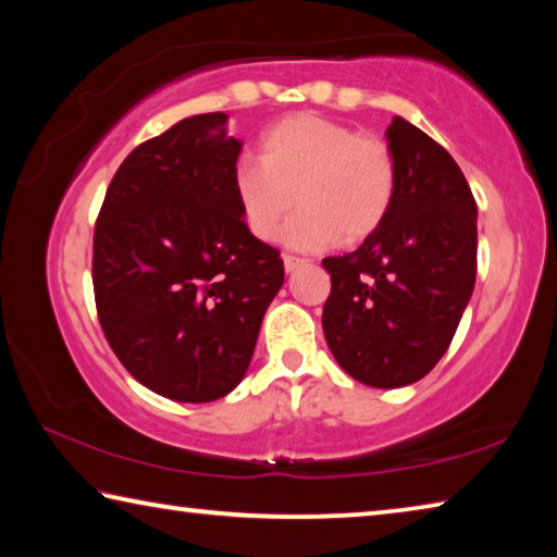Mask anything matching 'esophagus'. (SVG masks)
Wrapping results in <instances>:
<instances>
[{"mask_svg": "<svg viewBox=\"0 0 557 557\" xmlns=\"http://www.w3.org/2000/svg\"><path fill=\"white\" fill-rule=\"evenodd\" d=\"M282 260H285V270L287 272H295L297 268H301V265H305V258H297V256H285V258H282Z\"/></svg>", "mask_w": 557, "mask_h": 557, "instance_id": "obj_1", "label": "esophagus"}]
</instances>
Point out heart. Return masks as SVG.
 <instances>
[{"mask_svg": "<svg viewBox=\"0 0 557 557\" xmlns=\"http://www.w3.org/2000/svg\"><path fill=\"white\" fill-rule=\"evenodd\" d=\"M398 191V164L379 135L312 112L282 117L258 139V162H240L233 194L248 231L295 248L358 245L381 228Z\"/></svg>", "mask_w": 557, "mask_h": 557, "instance_id": "heart-1", "label": "heart"}]
</instances>
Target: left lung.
<instances>
[{
    "instance_id": "1",
    "label": "left lung",
    "mask_w": 557,
    "mask_h": 557,
    "mask_svg": "<svg viewBox=\"0 0 557 557\" xmlns=\"http://www.w3.org/2000/svg\"><path fill=\"white\" fill-rule=\"evenodd\" d=\"M398 164L388 219L346 256L324 258L322 326L338 366L373 388L435 369L476 280V201L442 145L408 120L385 129Z\"/></svg>"
}]
</instances>
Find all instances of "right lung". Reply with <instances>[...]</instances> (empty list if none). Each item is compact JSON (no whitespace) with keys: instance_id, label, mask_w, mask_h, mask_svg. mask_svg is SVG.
<instances>
[{"instance_id":"right-lung-1","label":"right lung","mask_w":557,"mask_h":557,"mask_svg":"<svg viewBox=\"0 0 557 557\" xmlns=\"http://www.w3.org/2000/svg\"><path fill=\"white\" fill-rule=\"evenodd\" d=\"M225 112L194 115L132 149L92 235L98 319L120 363L164 398H223L248 371L285 282L280 250L233 194L243 143Z\"/></svg>"}]
</instances>
